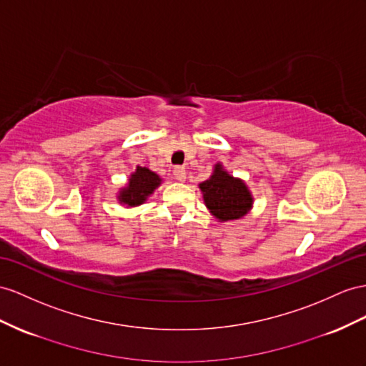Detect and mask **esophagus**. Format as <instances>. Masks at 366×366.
<instances>
[{
    "mask_svg": "<svg viewBox=\"0 0 366 366\" xmlns=\"http://www.w3.org/2000/svg\"><path fill=\"white\" fill-rule=\"evenodd\" d=\"M173 176L176 181H185V168L184 167H174L173 170Z\"/></svg>",
    "mask_w": 366,
    "mask_h": 366,
    "instance_id": "esophagus-1",
    "label": "esophagus"
}]
</instances>
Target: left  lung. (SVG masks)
I'll return each instance as SVG.
<instances>
[{
	"label": "left lung",
	"mask_w": 366,
	"mask_h": 366,
	"mask_svg": "<svg viewBox=\"0 0 366 366\" xmlns=\"http://www.w3.org/2000/svg\"><path fill=\"white\" fill-rule=\"evenodd\" d=\"M207 209L218 221H235L246 217L254 198L244 181L230 176L221 164H217L207 181L199 184Z\"/></svg>",
	"instance_id": "obj_1"
}]
</instances>
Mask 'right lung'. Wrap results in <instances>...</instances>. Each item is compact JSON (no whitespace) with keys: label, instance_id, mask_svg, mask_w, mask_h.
I'll return each instance as SVG.
<instances>
[{"label":"right lung","instance_id":"1","mask_svg":"<svg viewBox=\"0 0 366 366\" xmlns=\"http://www.w3.org/2000/svg\"><path fill=\"white\" fill-rule=\"evenodd\" d=\"M161 182L162 179L159 174L148 170L147 167H137L136 172L129 176L127 187L120 189L117 199L128 207H137L147 201L148 196L161 185Z\"/></svg>","mask_w":366,"mask_h":366}]
</instances>
